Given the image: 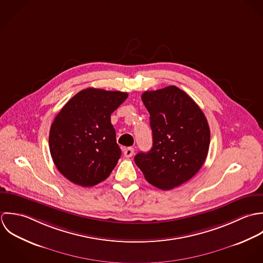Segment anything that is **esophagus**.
Masks as SVG:
<instances>
[{"mask_svg": "<svg viewBox=\"0 0 263 263\" xmlns=\"http://www.w3.org/2000/svg\"><path fill=\"white\" fill-rule=\"evenodd\" d=\"M134 155V148L133 147H128L126 149H124V156L126 158H131Z\"/></svg>", "mask_w": 263, "mask_h": 263, "instance_id": "34e87169", "label": "esophagus"}]
</instances>
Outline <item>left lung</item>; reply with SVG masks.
Wrapping results in <instances>:
<instances>
[{
    "instance_id": "8db88e82",
    "label": "left lung",
    "mask_w": 263,
    "mask_h": 263,
    "mask_svg": "<svg viewBox=\"0 0 263 263\" xmlns=\"http://www.w3.org/2000/svg\"><path fill=\"white\" fill-rule=\"evenodd\" d=\"M141 99L151 115L154 143L134 160L147 182L171 190L189 181L204 163L210 126L198 105L177 86L145 91Z\"/></svg>"
}]
</instances>
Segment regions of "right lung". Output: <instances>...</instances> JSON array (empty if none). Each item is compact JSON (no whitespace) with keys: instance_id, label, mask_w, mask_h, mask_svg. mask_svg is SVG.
Masks as SVG:
<instances>
[{"instance_id":"right-lung-1","label":"right lung","mask_w":263,"mask_h":263,"mask_svg":"<svg viewBox=\"0 0 263 263\" xmlns=\"http://www.w3.org/2000/svg\"><path fill=\"white\" fill-rule=\"evenodd\" d=\"M127 98V92L90 87L75 95L57 115L50 130V152L69 181L91 187L110 175L121 157L110 115Z\"/></svg>"}]
</instances>
